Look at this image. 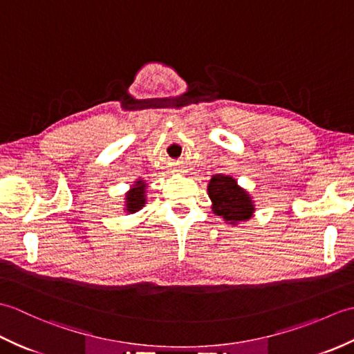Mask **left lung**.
Listing matches in <instances>:
<instances>
[{
	"label": "left lung",
	"mask_w": 354,
	"mask_h": 354,
	"mask_svg": "<svg viewBox=\"0 0 354 354\" xmlns=\"http://www.w3.org/2000/svg\"><path fill=\"white\" fill-rule=\"evenodd\" d=\"M208 196L213 202L214 214L221 216L225 222L236 225L240 221L251 219L254 205L250 194L240 189L231 176H213L208 184Z\"/></svg>",
	"instance_id": "left-lung-1"
}]
</instances>
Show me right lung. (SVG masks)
<instances>
[{"mask_svg":"<svg viewBox=\"0 0 354 354\" xmlns=\"http://www.w3.org/2000/svg\"><path fill=\"white\" fill-rule=\"evenodd\" d=\"M146 184L145 181H137L133 189L126 193V209L129 213H137L146 204Z\"/></svg>","mask_w":354,"mask_h":354,"instance_id":"obj_1","label":"right lung"}]
</instances>
